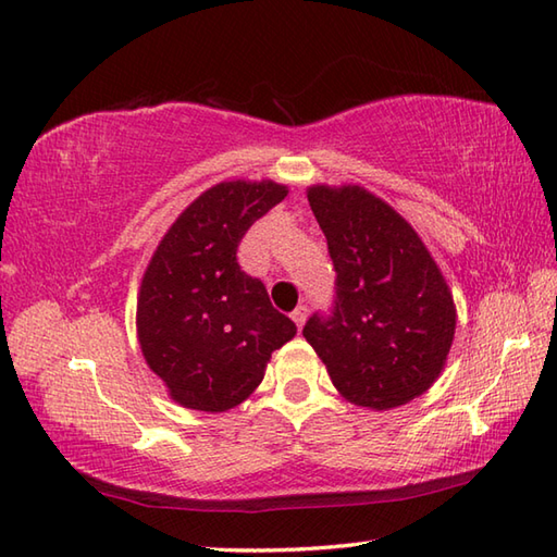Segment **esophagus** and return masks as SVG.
Wrapping results in <instances>:
<instances>
[{"label": "esophagus", "instance_id": "1", "mask_svg": "<svg viewBox=\"0 0 557 557\" xmlns=\"http://www.w3.org/2000/svg\"><path fill=\"white\" fill-rule=\"evenodd\" d=\"M290 317H293V321H295V326L302 329V326H305V319H307V307H305V305L295 307V312H293Z\"/></svg>", "mask_w": 557, "mask_h": 557}]
</instances>
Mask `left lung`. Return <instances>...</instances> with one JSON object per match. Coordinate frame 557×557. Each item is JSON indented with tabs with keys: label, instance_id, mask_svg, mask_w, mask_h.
I'll use <instances>...</instances> for the list:
<instances>
[{
	"label": "left lung",
	"instance_id": "1",
	"mask_svg": "<svg viewBox=\"0 0 557 557\" xmlns=\"http://www.w3.org/2000/svg\"><path fill=\"white\" fill-rule=\"evenodd\" d=\"M312 212L336 269V305L302 336L345 400L393 410L426 393L446 367L455 302L417 231L362 185H312Z\"/></svg>",
	"mask_w": 557,
	"mask_h": 557
}]
</instances>
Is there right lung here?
I'll return each mask as SVG.
<instances>
[{
	"mask_svg": "<svg viewBox=\"0 0 557 557\" xmlns=\"http://www.w3.org/2000/svg\"><path fill=\"white\" fill-rule=\"evenodd\" d=\"M288 195L276 181H224L183 209L147 264L135 326L147 367L171 400L226 412L262 383L295 324L264 283L238 267L245 231Z\"/></svg>",
	"mask_w": 557,
	"mask_h": 557,
	"instance_id": "obj_1",
	"label": "right lung"
}]
</instances>
